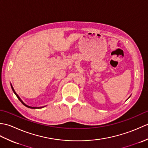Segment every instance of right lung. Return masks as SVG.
Wrapping results in <instances>:
<instances>
[{
    "label": "right lung",
    "mask_w": 148,
    "mask_h": 148,
    "mask_svg": "<svg viewBox=\"0 0 148 148\" xmlns=\"http://www.w3.org/2000/svg\"><path fill=\"white\" fill-rule=\"evenodd\" d=\"M11 88H12V91H13V92L14 93V94H15V95H16V96L17 97V98L19 99V100H20V101L22 103H23V104L24 105V106H25L26 107H27V108H31V109H40V108H43V107H38V108H36V107H30V106H27V105H26L25 104V103L23 101H22V100H21V99L20 98V97H19L18 95H17V94H16V93L15 92V91L14 90V89H13V88H12V85H11Z\"/></svg>",
    "instance_id": "right-lung-1"
}]
</instances>
